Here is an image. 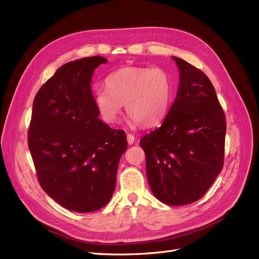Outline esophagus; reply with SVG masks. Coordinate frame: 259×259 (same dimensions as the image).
<instances>
[{
  "label": "esophagus",
  "mask_w": 259,
  "mask_h": 259,
  "mask_svg": "<svg viewBox=\"0 0 259 259\" xmlns=\"http://www.w3.org/2000/svg\"><path fill=\"white\" fill-rule=\"evenodd\" d=\"M135 142V136L133 134H127V143L128 145H133Z\"/></svg>",
  "instance_id": "1"
}]
</instances>
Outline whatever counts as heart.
I'll use <instances>...</instances> for the list:
<instances>
[{
    "instance_id": "1",
    "label": "heart",
    "mask_w": 259,
    "mask_h": 259,
    "mask_svg": "<svg viewBox=\"0 0 259 259\" xmlns=\"http://www.w3.org/2000/svg\"><path fill=\"white\" fill-rule=\"evenodd\" d=\"M106 85L96 89L94 101L107 123L116 122L125 105L133 122L155 126L165 117L173 95L170 77L160 68H123L109 75Z\"/></svg>"
}]
</instances>
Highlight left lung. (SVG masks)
I'll return each mask as SVG.
<instances>
[{"label": "left lung", "mask_w": 259, "mask_h": 259, "mask_svg": "<svg viewBox=\"0 0 259 259\" xmlns=\"http://www.w3.org/2000/svg\"><path fill=\"white\" fill-rule=\"evenodd\" d=\"M179 86L161 126L140 139L154 197L167 205L201 199L224 165L226 117L213 84L200 69L173 57Z\"/></svg>", "instance_id": "1"}]
</instances>
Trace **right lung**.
<instances>
[{
	"label": "right lung",
	"mask_w": 259,
	"mask_h": 259,
	"mask_svg": "<svg viewBox=\"0 0 259 259\" xmlns=\"http://www.w3.org/2000/svg\"><path fill=\"white\" fill-rule=\"evenodd\" d=\"M101 56L61 66L33 100L28 145L42 189L58 204L90 213L110 201L126 134L98 119L92 76Z\"/></svg>",
	"instance_id": "right-lung-1"
}]
</instances>
